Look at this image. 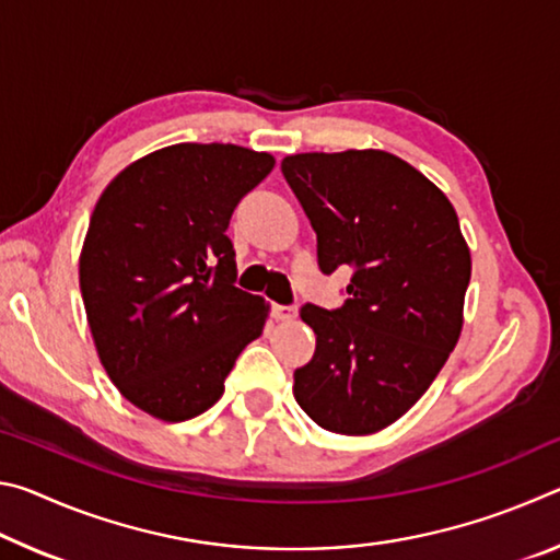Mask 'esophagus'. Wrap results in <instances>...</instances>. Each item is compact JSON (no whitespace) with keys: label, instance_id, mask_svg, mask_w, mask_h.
Returning a JSON list of instances; mask_svg holds the SVG:
<instances>
[{"label":"esophagus","instance_id":"esophagus-1","mask_svg":"<svg viewBox=\"0 0 560 560\" xmlns=\"http://www.w3.org/2000/svg\"><path fill=\"white\" fill-rule=\"evenodd\" d=\"M271 318L273 320H293L296 318V306H289V303H271Z\"/></svg>","mask_w":560,"mask_h":560}]
</instances>
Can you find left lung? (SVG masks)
Wrapping results in <instances>:
<instances>
[{
	"mask_svg": "<svg viewBox=\"0 0 560 560\" xmlns=\"http://www.w3.org/2000/svg\"><path fill=\"white\" fill-rule=\"evenodd\" d=\"M281 173L316 232L318 269L350 267L343 306H301L316 350L293 371V397L328 432H377L420 400L457 346L471 277L457 212L383 150L289 155Z\"/></svg>",
	"mask_w": 560,
	"mask_h": 560,
	"instance_id": "obj_1",
	"label": "left lung"
}]
</instances>
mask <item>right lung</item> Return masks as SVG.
<instances>
[{
    "instance_id": "1",
    "label": "right lung",
    "mask_w": 560,
    "mask_h": 560,
    "mask_svg": "<svg viewBox=\"0 0 560 560\" xmlns=\"http://www.w3.org/2000/svg\"><path fill=\"white\" fill-rule=\"evenodd\" d=\"M273 158L179 143L128 165L103 189L79 261L101 363L126 400L183 422L220 400L261 336L267 303L234 287L232 212Z\"/></svg>"
}]
</instances>
